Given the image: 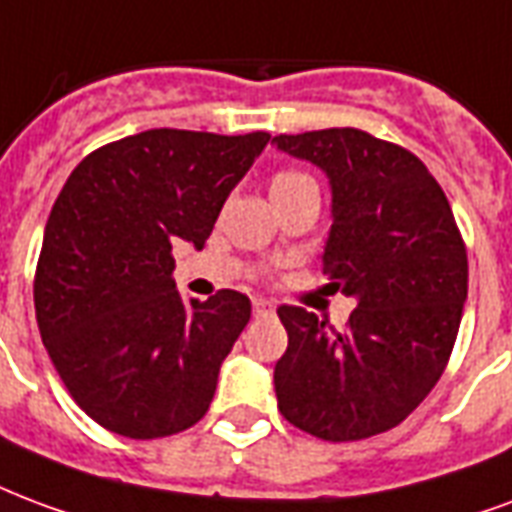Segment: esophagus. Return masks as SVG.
<instances>
[{
	"instance_id": "1",
	"label": "esophagus",
	"mask_w": 512,
	"mask_h": 512,
	"mask_svg": "<svg viewBox=\"0 0 512 512\" xmlns=\"http://www.w3.org/2000/svg\"><path fill=\"white\" fill-rule=\"evenodd\" d=\"M252 309H255V317H271L274 314V304L268 298H255L252 301Z\"/></svg>"
}]
</instances>
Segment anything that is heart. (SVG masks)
<instances>
[{
    "label": "heart",
    "instance_id": "1",
    "mask_svg": "<svg viewBox=\"0 0 512 512\" xmlns=\"http://www.w3.org/2000/svg\"><path fill=\"white\" fill-rule=\"evenodd\" d=\"M306 181H312L309 176L304 173H298V170H279L274 179H271V195L274 192H282V189H293V187H301Z\"/></svg>",
    "mask_w": 512,
    "mask_h": 512
}]
</instances>
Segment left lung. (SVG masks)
Instances as JSON below:
<instances>
[{
    "label": "left lung",
    "mask_w": 512,
    "mask_h": 512,
    "mask_svg": "<svg viewBox=\"0 0 512 512\" xmlns=\"http://www.w3.org/2000/svg\"><path fill=\"white\" fill-rule=\"evenodd\" d=\"M271 143L331 181L328 290L355 298L344 331L279 306V412L295 429L355 442L399 426L448 366L467 301V246L429 168L355 127L276 135Z\"/></svg>",
    "instance_id": "8db88e82"
}]
</instances>
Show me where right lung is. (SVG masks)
<instances>
[{"label":"right lung","mask_w":512,"mask_h":512,"mask_svg":"<svg viewBox=\"0 0 512 512\" xmlns=\"http://www.w3.org/2000/svg\"><path fill=\"white\" fill-rule=\"evenodd\" d=\"M268 140V132L146 130L83 157L59 192L34 312L67 391L102 429L170 437L208 412L252 304L236 290L184 301L173 244L203 249Z\"/></svg>","instance_id":"right-lung-1"}]
</instances>
